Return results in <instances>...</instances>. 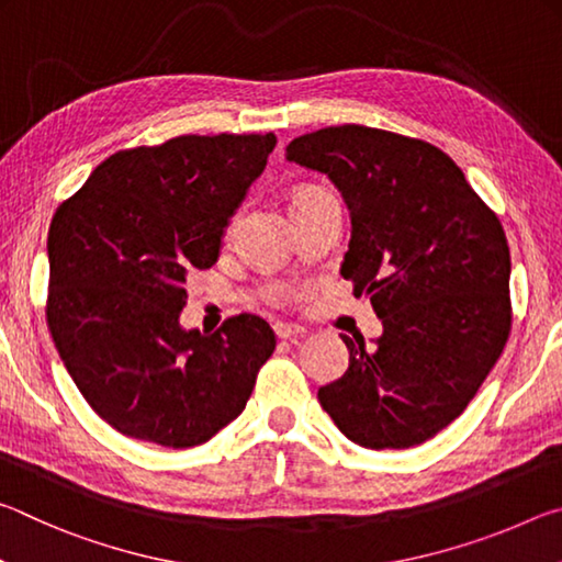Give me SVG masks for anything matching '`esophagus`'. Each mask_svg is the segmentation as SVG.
Segmentation results:
<instances>
[{
    "label": "esophagus",
    "instance_id": "34e87169",
    "mask_svg": "<svg viewBox=\"0 0 562 562\" xmlns=\"http://www.w3.org/2000/svg\"><path fill=\"white\" fill-rule=\"evenodd\" d=\"M274 335L280 339H300L304 335V329L297 325H288V322H278V325H274Z\"/></svg>",
    "mask_w": 562,
    "mask_h": 562
}]
</instances>
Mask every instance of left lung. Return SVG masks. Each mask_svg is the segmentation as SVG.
Returning <instances> with one entry per match:
<instances>
[{
    "mask_svg": "<svg viewBox=\"0 0 562 562\" xmlns=\"http://www.w3.org/2000/svg\"><path fill=\"white\" fill-rule=\"evenodd\" d=\"M290 164L325 173L351 221L341 278L384 331L349 339V369L317 398L364 449H408L463 414L510 331L506 233L431 144L347 123L294 138Z\"/></svg>",
    "mask_w": 562,
    "mask_h": 562,
    "instance_id": "obj_1",
    "label": "left lung"
}]
</instances>
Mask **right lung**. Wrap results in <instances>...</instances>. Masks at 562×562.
<instances>
[{"label":"right lung","mask_w":562,"mask_h":562,"mask_svg":"<svg viewBox=\"0 0 562 562\" xmlns=\"http://www.w3.org/2000/svg\"><path fill=\"white\" fill-rule=\"evenodd\" d=\"M274 144L221 133L119 150L56 211L46 319L74 384L123 436L190 449L243 414L274 331L237 315L201 335L180 312Z\"/></svg>","instance_id":"right-lung-1"}]
</instances>
